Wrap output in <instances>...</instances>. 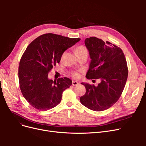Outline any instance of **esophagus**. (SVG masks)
Wrapping results in <instances>:
<instances>
[{"instance_id": "esophagus-1", "label": "esophagus", "mask_w": 146, "mask_h": 146, "mask_svg": "<svg viewBox=\"0 0 146 146\" xmlns=\"http://www.w3.org/2000/svg\"><path fill=\"white\" fill-rule=\"evenodd\" d=\"M72 85L73 86H77L78 84V82H77V81H72Z\"/></svg>"}]
</instances>
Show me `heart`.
<instances>
[{
  "mask_svg": "<svg viewBox=\"0 0 146 146\" xmlns=\"http://www.w3.org/2000/svg\"><path fill=\"white\" fill-rule=\"evenodd\" d=\"M85 52L88 53V51L86 47H85L84 46H79L76 48V53L77 55L82 54ZM71 76H72V77L75 78H77L80 77V74H79V73L77 71H73L71 72Z\"/></svg>",
  "mask_w": 146,
  "mask_h": 146,
  "instance_id": "b5f03b06",
  "label": "heart"
}]
</instances>
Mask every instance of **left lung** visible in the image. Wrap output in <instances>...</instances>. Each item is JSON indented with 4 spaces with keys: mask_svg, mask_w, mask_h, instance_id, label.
I'll return each instance as SVG.
<instances>
[{
    "mask_svg": "<svg viewBox=\"0 0 146 146\" xmlns=\"http://www.w3.org/2000/svg\"><path fill=\"white\" fill-rule=\"evenodd\" d=\"M91 61L86 75L88 79L100 78L98 86L82 83L86 93L80 98L82 105L91 110L100 111L113 106L120 98L128 77V67L120 47L105 42L96 37L85 41Z\"/></svg>",
    "mask_w": 146,
    "mask_h": 146,
    "instance_id": "1",
    "label": "left lung"
}]
</instances>
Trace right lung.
Wrapping results in <instances>:
<instances>
[{
  "mask_svg": "<svg viewBox=\"0 0 146 146\" xmlns=\"http://www.w3.org/2000/svg\"><path fill=\"white\" fill-rule=\"evenodd\" d=\"M80 40L48 33L27 46L20 60L18 76L22 94L33 108L46 111L60 103L72 80L64 77L53 81L48 78V74L60 63L64 52Z\"/></svg>",
  "mask_w": 146,
  "mask_h": 146,
  "instance_id": "1",
  "label": "right lung"
}]
</instances>
